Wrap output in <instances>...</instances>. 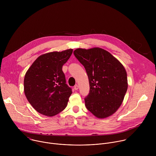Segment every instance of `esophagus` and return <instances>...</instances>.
I'll list each match as a JSON object with an SVG mask.
<instances>
[{
    "mask_svg": "<svg viewBox=\"0 0 156 156\" xmlns=\"http://www.w3.org/2000/svg\"><path fill=\"white\" fill-rule=\"evenodd\" d=\"M78 88H79V86H78V85H77V84H76V85L74 86V90H76V91L78 90Z\"/></svg>",
    "mask_w": 156,
    "mask_h": 156,
    "instance_id": "1",
    "label": "esophagus"
}]
</instances>
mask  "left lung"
<instances>
[{
    "label": "left lung",
    "instance_id": "1",
    "mask_svg": "<svg viewBox=\"0 0 156 156\" xmlns=\"http://www.w3.org/2000/svg\"><path fill=\"white\" fill-rule=\"evenodd\" d=\"M73 54L84 66L90 83V93L84 98L87 109L99 119L112 115L121 105L127 91L124 66L101 48H79Z\"/></svg>",
    "mask_w": 156,
    "mask_h": 156
}]
</instances>
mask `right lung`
Returning a JSON list of instances; mask_svg holds the SVG:
<instances>
[{"label": "right lung", "instance_id": "1", "mask_svg": "<svg viewBox=\"0 0 156 156\" xmlns=\"http://www.w3.org/2000/svg\"><path fill=\"white\" fill-rule=\"evenodd\" d=\"M73 49L52 52L39 56L25 74V96L37 112L54 116L67 105L72 93L66 84L62 66L67 62Z\"/></svg>", "mask_w": 156, "mask_h": 156}]
</instances>
